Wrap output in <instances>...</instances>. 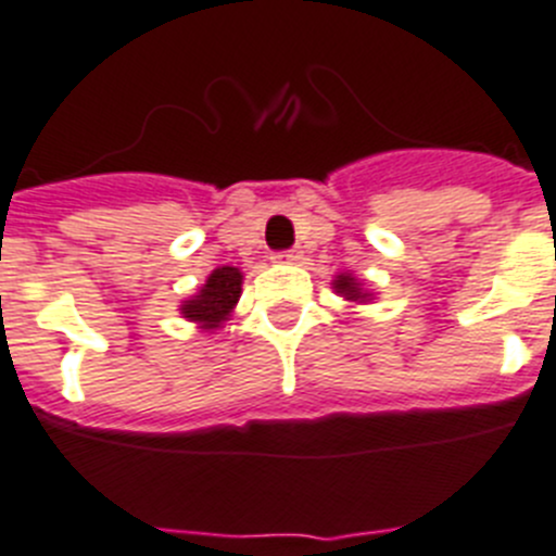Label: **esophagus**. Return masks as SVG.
<instances>
[{
	"label": "esophagus",
	"mask_w": 556,
	"mask_h": 556,
	"mask_svg": "<svg viewBox=\"0 0 556 556\" xmlns=\"http://www.w3.org/2000/svg\"><path fill=\"white\" fill-rule=\"evenodd\" d=\"M277 261L293 263V261H299V252H295V249H285V252H277Z\"/></svg>",
	"instance_id": "esophagus-1"
}]
</instances>
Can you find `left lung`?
Returning a JSON list of instances; mask_svg holds the SVG:
<instances>
[{
    "label": "left lung",
    "instance_id": "1",
    "mask_svg": "<svg viewBox=\"0 0 556 556\" xmlns=\"http://www.w3.org/2000/svg\"><path fill=\"white\" fill-rule=\"evenodd\" d=\"M334 288H337V293H345V299H362L359 288H356V282H354V277H337Z\"/></svg>",
    "mask_w": 556,
    "mask_h": 556
}]
</instances>
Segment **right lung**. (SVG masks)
I'll use <instances>...</instances> for the list:
<instances>
[{"label":"right lung","mask_w":556,"mask_h":556,"mask_svg":"<svg viewBox=\"0 0 556 556\" xmlns=\"http://www.w3.org/2000/svg\"><path fill=\"white\" fill-rule=\"evenodd\" d=\"M238 295H241V271L232 266H222L207 277L200 295L184 304V315L189 320L205 324V329H216L236 307Z\"/></svg>","instance_id":"1"}]
</instances>
